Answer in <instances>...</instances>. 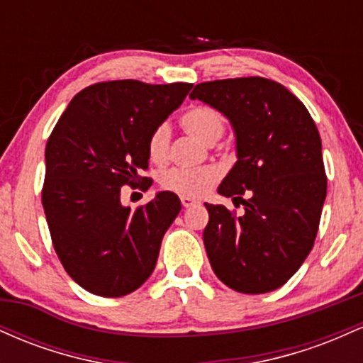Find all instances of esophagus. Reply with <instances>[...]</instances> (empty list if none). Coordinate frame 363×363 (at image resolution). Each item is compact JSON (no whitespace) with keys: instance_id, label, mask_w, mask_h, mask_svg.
<instances>
[{"instance_id":"34e87169","label":"esophagus","mask_w":363,"mask_h":363,"mask_svg":"<svg viewBox=\"0 0 363 363\" xmlns=\"http://www.w3.org/2000/svg\"><path fill=\"white\" fill-rule=\"evenodd\" d=\"M181 203L184 208H191V206L198 205V199L191 198V196H181Z\"/></svg>"}]
</instances>
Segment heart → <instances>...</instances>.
I'll return each mask as SVG.
<instances>
[{
    "mask_svg": "<svg viewBox=\"0 0 363 363\" xmlns=\"http://www.w3.org/2000/svg\"><path fill=\"white\" fill-rule=\"evenodd\" d=\"M181 126L201 143L213 145L222 138L225 131L223 116L213 107L196 106L181 116ZM170 131L165 124H160L152 131L148 138V157L155 164H162L169 155ZM218 181V170L215 167L198 169H169L160 176V184L167 191L179 194L199 196L206 193Z\"/></svg>",
    "mask_w": 363,
    "mask_h": 363,
    "instance_id": "heart-1",
    "label": "heart"
}]
</instances>
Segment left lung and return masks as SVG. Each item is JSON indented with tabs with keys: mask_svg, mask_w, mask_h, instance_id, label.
Wrapping results in <instances>:
<instances>
[{
	"mask_svg": "<svg viewBox=\"0 0 363 363\" xmlns=\"http://www.w3.org/2000/svg\"><path fill=\"white\" fill-rule=\"evenodd\" d=\"M189 97L222 112L235 133L237 162L218 193L244 213L205 203L211 268L240 294L280 289L309 256L326 199L314 119L290 90L261 77L199 83Z\"/></svg>",
	"mask_w": 363,
	"mask_h": 363,
	"instance_id": "left-lung-1",
	"label": "left lung"
}]
</instances>
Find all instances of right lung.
Instances as JSON below:
<instances>
[{
	"label": "right lung",
	"instance_id": "obj_1",
	"mask_svg": "<svg viewBox=\"0 0 363 363\" xmlns=\"http://www.w3.org/2000/svg\"><path fill=\"white\" fill-rule=\"evenodd\" d=\"M193 83L101 82L73 97L45 145L43 206L62 268L82 289L123 297L157 264L164 234L181 211L177 194L160 191L131 210L121 187L152 186L148 138L181 106Z\"/></svg>",
	"mask_w": 363,
	"mask_h": 363
}]
</instances>
